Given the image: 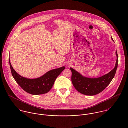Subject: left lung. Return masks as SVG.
I'll use <instances>...</instances> for the list:
<instances>
[{
	"label": "left lung",
	"mask_w": 128,
	"mask_h": 128,
	"mask_svg": "<svg viewBox=\"0 0 128 128\" xmlns=\"http://www.w3.org/2000/svg\"><path fill=\"white\" fill-rule=\"evenodd\" d=\"M111 39L113 41L112 37ZM115 53L117 59L114 68L110 72L98 78L85 77L70 68L72 72V81L74 88L79 92L88 96H94L102 91L110 84L116 73L118 56L116 51Z\"/></svg>",
	"instance_id": "8db88e82"
}]
</instances>
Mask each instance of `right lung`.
<instances>
[{"mask_svg": "<svg viewBox=\"0 0 128 128\" xmlns=\"http://www.w3.org/2000/svg\"><path fill=\"white\" fill-rule=\"evenodd\" d=\"M9 62L12 75L16 82L24 91L34 95L44 94L49 91L57 77L65 69L64 66H62L52 70L38 78L30 79L20 76L13 69L9 58Z\"/></svg>", "mask_w": 128, "mask_h": 128, "instance_id": "obj_1", "label": "right lung"}]
</instances>
